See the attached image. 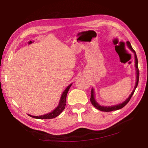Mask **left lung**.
<instances>
[{
  "label": "left lung",
  "mask_w": 148,
  "mask_h": 148,
  "mask_svg": "<svg viewBox=\"0 0 148 148\" xmlns=\"http://www.w3.org/2000/svg\"><path fill=\"white\" fill-rule=\"evenodd\" d=\"M127 46H128L129 48L132 51H133V53H134V57H135V67H136V85H135L134 87V89L131 92V94L130 95V96L129 97L128 99H126V101H125L123 102H122L121 104H119L117 105H115V106H101L99 105L97 102V101H95V92H94V90L92 88L91 89V98H90V101L91 102V104H92V106H95L97 109H98L101 111L102 112H112V111H114V110H117L122 108H123L125 105H126L128 102H129L130 100H131V97L132 96V95L134 94L135 89L137 87L138 84V81H139V70H138V59H137V56L136 54V52H135L134 50L132 48L131 46V43L129 41H127L126 42Z\"/></svg>",
  "instance_id": "1"
}]
</instances>
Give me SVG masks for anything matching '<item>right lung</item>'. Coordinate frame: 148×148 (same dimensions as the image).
Masks as SVG:
<instances>
[{
    "label": "right lung",
    "instance_id": "1",
    "mask_svg": "<svg viewBox=\"0 0 148 148\" xmlns=\"http://www.w3.org/2000/svg\"><path fill=\"white\" fill-rule=\"evenodd\" d=\"M71 86H72V84H70L69 86L66 87V89H65L63 91V92H62L58 106H57V107L53 110V111L51 112L49 114L42 115V116H31V115L28 114L29 116L30 117H32L35 119H53V118H55V117H56L57 116H58L64 110L65 106H66V95H67V93H68V91H69V89H70V87H71Z\"/></svg>",
    "mask_w": 148,
    "mask_h": 148
}]
</instances>
